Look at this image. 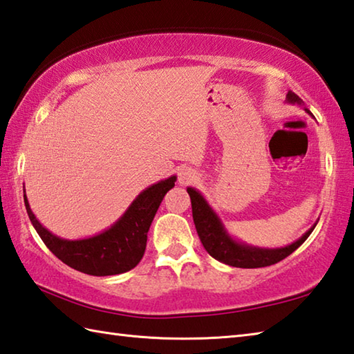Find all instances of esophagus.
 Wrapping results in <instances>:
<instances>
[{"label": "esophagus", "mask_w": 354, "mask_h": 354, "mask_svg": "<svg viewBox=\"0 0 354 354\" xmlns=\"http://www.w3.org/2000/svg\"><path fill=\"white\" fill-rule=\"evenodd\" d=\"M178 179H179V184L187 185V184L195 183L196 179H198V175H196L194 170H190V169H181V170H179Z\"/></svg>", "instance_id": "34e87169"}]
</instances>
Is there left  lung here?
<instances>
[{
  "mask_svg": "<svg viewBox=\"0 0 354 354\" xmlns=\"http://www.w3.org/2000/svg\"><path fill=\"white\" fill-rule=\"evenodd\" d=\"M286 100L289 104H299L301 105L304 102L299 97L297 94L292 91H288ZM310 113V110H306ZM311 114V113H310ZM192 201V214H194V223L196 227V232L199 240H201L204 249L214 257L215 260L226 263L229 266L235 268H265L275 265V263L281 261L286 259L288 255H291L295 249H297L301 243H304L313 229L316 227V224L308 230L306 234L300 236L297 241L285 248H277V249H265V248H255V246H248V244L240 243L234 240L230 236L226 229H224L223 223L218 215L212 210L210 205L205 201L204 196L199 194L198 190L189 187L187 189Z\"/></svg>",
  "mask_w": 354,
  "mask_h": 354,
  "instance_id": "left-lung-1",
  "label": "left lung"
}]
</instances>
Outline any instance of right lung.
<instances>
[{
  "mask_svg": "<svg viewBox=\"0 0 354 354\" xmlns=\"http://www.w3.org/2000/svg\"><path fill=\"white\" fill-rule=\"evenodd\" d=\"M175 181L176 176H170L140 192L110 229L83 240H65L50 234L32 214L26 195L24 205L32 226L57 259L80 272L105 277L130 271L142 260L150 224Z\"/></svg>",
  "mask_w": 354,
  "mask_h": 354,
  "instance_id": "add662e5",
  "label": "right lung"
}]
</instances>
